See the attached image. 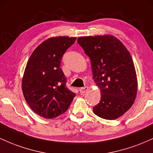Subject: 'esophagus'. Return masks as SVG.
Returning <instances> with one entry per match:
<instances>
[{
    "label": "esophagus",
    "mask_w": 153,
    "mask_h": 153,
    "mask_svg": "<svg viewBox=\"0 0 153 153\" xmlns=\"http://www.w3.org/2000/svg\"><path fill=\"white\" fill-rule=\"evenodd\" d=\"M88 90V86H85L83 88H81L80 89V93L81 94H84Z\"/></svg>",
    "instance_id": "1"
}]
</instances>
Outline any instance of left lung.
I'll return each mask as SVG.
<instances>
[{
    "label": "left lung",
    "mask_w": 153,
    "mask_h": 153,
    "mask_svg": "<svg viewBox=\"0 0 153 153\" xmlns=\"http://www.w3.org/2000/svg\"><path fill=\"white\" fill-rule=\"evenodd\" d=\"M78 43L90 57L93 78L101 90V101L93 111L105 119H118L131 108L137 92L130 53L112 35L82 36Z\"/></svg>",
    "instance_id": "obj_1"
}]
</instances>
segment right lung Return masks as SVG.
I'll return each instance as SVG.
<instances>
[{"label": "right lung", "mask_w": 153, "mask_h": 153, "mask_svg": "<svg viewBox=\"0 0 153 153\" xmlns=\"http://www.w3.org/2000/svg\"><path fill=\"white\" fill-rule=\"evenodd\" d=\"M75 40L76 37L61 36L47 39L35 49L26 64L23 94L31 110L43 118L62 114L75 96L67 88L60 68L62 55Z\"/></svg>", "instance_id": "add662e5"}]
</instances>
